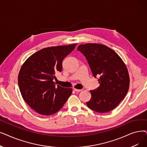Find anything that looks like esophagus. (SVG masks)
<instances>
[{"mask_svg": "<svg viewBox=\"0 0 147 147\" xmlns=\"http://www.w3.org/2000/svg\"><path fill=\"white\" fill-rule=\"evenodd\" d=\"M73 90L76 91V92H80V91H82V89H76V88H73Z\"/></svg>", "mask_w": 147, "mask_h": 147, "instance_id": "34e87169", "label": "esophagus"}]
</instances>
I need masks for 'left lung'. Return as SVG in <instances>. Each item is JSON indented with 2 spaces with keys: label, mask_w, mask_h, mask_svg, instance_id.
<instances>
[{
  "label": "left lung",
  "mask_w": 147,
  "mask_h": 147,
  "mask_svg": "<svg viewBox=\"0 0 147 147\" xmlns=\"http://www.w3.org/2000/svg\"><path fill=\"white\" fill-rule=\"evenodd\" d=\"M78 50L86 57L94 77L100 76V86L90 91L88 107L100 113L112 111L129 91L130 78L124 62L113 50L103 44H81Z\"/></svg>",
  "instance_id": "1"
}]
</instances>
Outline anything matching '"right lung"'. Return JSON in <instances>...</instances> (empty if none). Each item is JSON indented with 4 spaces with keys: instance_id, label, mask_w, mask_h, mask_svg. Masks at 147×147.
<instances>
[{
    "instance_id": "obj_1",
    "label": "right lung",
    "mask_w": 147,
    "mask_h": 147,
    "mask_svg": "<svg viewBox=\"0 0 147 147\" xmlns=\"http://www.w3.org/2000/svg\"><path fill=\"white\" fill-rule=\"evenodd\" d=\"M76 44L44 48L32 55L18 76L23 100L35 112L50 115L59 111L72 93L71 88L56 86L55 74L62 69V61Z\"/></svg>"
}]
</instances>
